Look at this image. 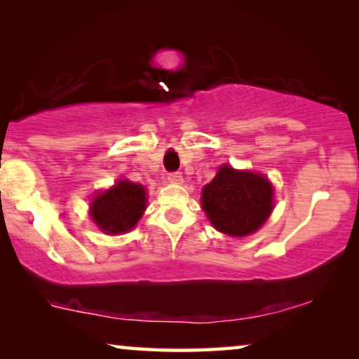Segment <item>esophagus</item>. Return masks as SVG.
Wrapping results in <instances>:
<instances>
[{"mask_svg":"<svg viewBox=\"0 0 359 359\" xmlns=\"http://www.w3.org/2000/svg\"><path fill=\"white\" fill-rule=\"evenodd\" d=\"M167 179H169L170 184H182L184 182V177L180 172H170V174L167 175Z\"/></svg>","mask_w":359,"mask_h":359,"instance_id":"esophagus-1","label":"esophagus"}]
</instances>
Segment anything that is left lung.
I'll use <instances>...</instances> for the list:
<instances>
[{
  "instance_id": "8db88e82",
  "label": "left lung",
  "mask_w": 359,
  "mask_h": 359,
  "mask_svg": "<svg viewBox=\"0 0 359 359\" xmlns=\"http://www.w3.org/2000/svg\"><path fill=\"white\" fill-rule=\"evenodd\" d=\"M202 207L219 232L245 237L257 232L273 210V187L260 174L224 165L203 187Z\"/></svg>"
}]
</instances>
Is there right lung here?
Segmentation results:
<instances>
[{
    "label": "right lung",
    "mask_w": 359,
    "mask_h": 359,
    "mask_svg": "<svg viewBox=\"0 0 359 359\" xmlns=\"http://www.w3.org/2000/svg\"><path fill=\"white\" fill-rule=\"evenodd\" d=\"M146 202V189L142 185L119 180L114 187L94 198L90 215L102 232H129L142 217Z\"/></svg>",
    "instance_id": "obj_1"
}]
</instances>
